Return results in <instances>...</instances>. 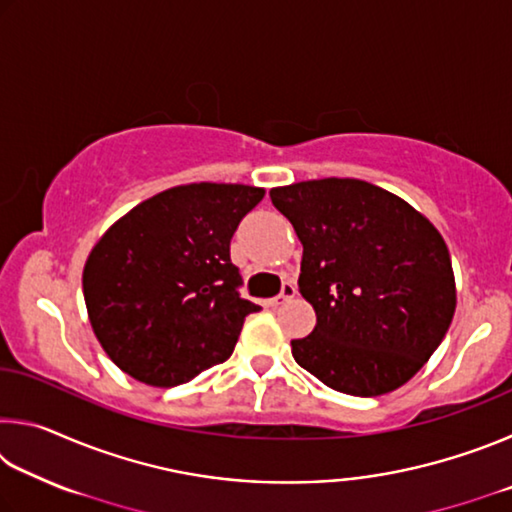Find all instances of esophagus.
I'll return each mask as SVG.
<instances>
[{
    "label": "esophagus",
    "mask_w": 512,
    "mask_h": 512,
    "mask_svg": "<svg viewBox=\"0 0 512 512\" xmlns=\"http://www.w3.org/2000/svg\"><path fill=\"white\" fill-rule=\"evenodd\" d=\"M296 293H298L296 284H293V282H284V284H282V291H280V296H275V298L271 300V305H282V302L291 300L293 296H296Z\"/></svg>",
    "instance_id": "1"
}]
</instances>
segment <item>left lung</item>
Wrapping results in <instances>:
<instances>
[{"instance_id": "obj_1", "label": "left lung", "mask_w": 512, "mask_h": 512, "mask_svg": "<svg viewBox=\"0 0 512 512\" xmlns=\"http://www.w3.org/2000/svg\"><path fill=\"white\" fill-rule=\"evenodd\" d=\"M302 244L298 287L316 327L291 341L325 386L377 397L404 386L445 339L456 311L447 244L404 198L357 178L273 187Z\"/></svg>"}]
</instances>
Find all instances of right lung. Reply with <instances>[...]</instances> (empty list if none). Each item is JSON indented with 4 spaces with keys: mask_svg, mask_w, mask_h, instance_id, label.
I'll use <instances>...</instances> for the list:
<instances>
[{
    "mask_svg": "<svg viewBox=\"0 0 512 512\" xmlns=\"http://www.w3.org/2000/svg\"><path fill=\"white\" fill-rule=\"evenodd\" d=\"M264 194L239 183L178 185L103 232L85 259L83 298L119 370L171 388L230 357L246 316L259 311L237 293L230 239Z\"/></svg>",
    "mask_w": 512,
    "mask_h": 512,
    "instance_id": "right-lung-1",
    "label": "right lung"
}]
</instances>
